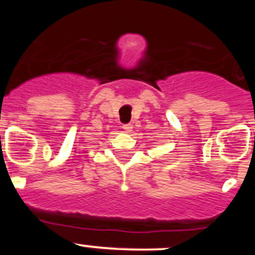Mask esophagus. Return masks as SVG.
Instances as JSON below:
<instances>
[{"mask_svg":"<svg viewBox=\"0 0 255 255\" xmlns=\"http://www.w3.org/2000/svg\"><path fill=\"white\" fill-rule=\"evenodd\" d=\"M123 129H124V131L128 132V134H130V132L132 131V125L131 124H126V125L123 126Z\"/></svg>","mask_w":255,"mask_h":255,"instance_id":"esophagus-1","label":"esophagus"}]
</instances>
